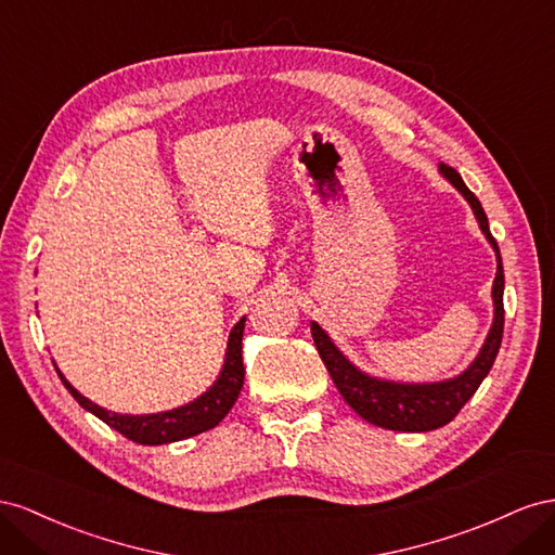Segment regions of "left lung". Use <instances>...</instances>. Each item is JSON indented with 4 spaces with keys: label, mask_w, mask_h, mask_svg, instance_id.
Wrapping results in <instances>:
<instances>
[{
    "label": "left lung",
    "mask_w": 555,
    "mask_h": 555,
    "mask_svg": "<svg viewBox=\"0 0 555 555\" xmlns=\"http://www.w3.org/2000/svg\"><path fill=\"white\" fill-rule=\"evenodd\" d=\"M441 177L449 179L453 188L461 193L477 216L479 228L486 234L488 244L493 246L498 256V274L493 281V325H490L488 337L481 346L479 356L474 358L472 365L453 378L437 384H398V382H384V378L370 376L360 372L356 365L346 360V356L339 348L332 344V339L325 335V330L319 323H311V335L313 344L319 348L321 360L335 382L337 390L346 404L351 406L360 418L367 423H374L378 427H386V430H398V433H427L437 430V427L451 423L457 411H461L467 400L472 398L477 388L481 386L483 378L488 376L490 367L498 358L500 344H502V330H504V305H502V293H504V269L498 242L493 240L488 228V218L481 207L477 195L465 185L453 167L439 165Z\"/></svg>",
    "instance_id": "left-lung-1"
}]
</instances>
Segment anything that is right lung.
Listing matches in <instances>:
<instances>
[{
    "instance_id": "1",
    "label": "right lung",
    "mask_w": 555,
    "mask_h": 555,
    "mask_svg": "<svg viewBox=\"0 0 555 555\" xmlns=\"http://www.w3.org/2000/svg\"><path fill=\"white\" fill-rule=\"evenodd\" d=\"M244 323L242 319L230 332L228 351L223 370H220L214 386L199 395L197 400L188 402L179 409L163 411V414H146V416H130V414H114L104 406H98L83 398L62 372L55 367L60 382L72 392V398L81 404L90 414L104 421L108 427H114L122 437H128L137 444L157 447V444H171V441H181L188 437H195L199 433H207L216 427L220 421L228 416V411L240 398V390L244 386V360H242V337H244Z\"/></svg>"
}]
</instances>
